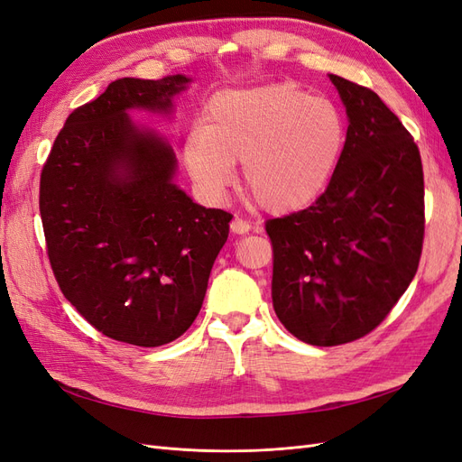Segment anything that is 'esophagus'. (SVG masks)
<instances>
[{"instance_id":"esophagus-1","label":"esophagus","mask_w":462,"mask_h":462,"mask_svg":"<svg viewBox=\"0 0 462 462\" xmlns=\"http://www.w3.org/2000/svg\"><path fill=\"white\" fill-rule=\"evenodd\" d=\"M250 229H253V226H250V223L246 221V219H243V217H233V221H231V231L233 233H236V235H246Z\"/></svg>"}]
</instances>
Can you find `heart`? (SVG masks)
Wrapping results in <instances>:
<instances>
[{
  "label": "heart",
  "mask_w": 462,
  "mask_h": 462,
  "mask_svg": "<svg viewBox=\"0 0 462 462\" xmlns=\"http://www.w3.org/2000/svg\"><path fill=\"white\" fill-rule=\"evenodd\" d=\"M346 127L326 97L282 82L219 92L208 121L189 131L187 170L208 197H221L243 162V190L268 214L314 202L337 170Z\"/></svg>",
  "instance_id": "obj_1"
}]
</instances>
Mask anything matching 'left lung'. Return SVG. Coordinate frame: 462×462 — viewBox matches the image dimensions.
<instances>
[{
  "mask_svg": "<svg viewBox=\"0 0 462 462\" xmlns=\"http://www.w3.org/2000/svg\"><path fill=\"white\" fill-rule=\"evenodd\" d=\"M329 80L348 117L337 170L310 208L265 221L273 310L316 346L380 326L411 285L424 241V171L411 133L374 90Z\"/></svg>",
  "mask_w": 462,
  "mask_h": 462,
  "instance_id": "8db88e82",
  "label": "left lung"
}]
</instances>
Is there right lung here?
Masks as SVG:
<instances>
[{"label": "right lung", "mask_w": 462, "mask_h": 462, "mask_svg": "<svg viewBox=\"0 0 462 462\" xmlns=\"http://www.w3.org/2000/svg\"><path fill=\"white\" fill-rule=\"evenodd\" d=\"M190 79L125 77L67 117L40 175L48 258L65 299L107 337L160 346L202 309L231 214L175 183L177 158L129 109L170 114Z\"/></svg>", "instance_id": "right-lung-1"}]
</instances>
